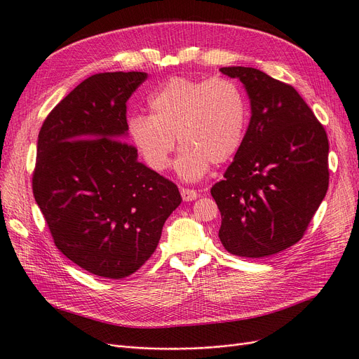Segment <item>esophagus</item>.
I'll return each mask as SVG.
<instances>
[{
	"label": "esophagus",
	"mask_w": 359,
	"mask_h": 359,
	"mask_svg": "<svg viewBox=\"0 0 359 359\" xmlns=\"http://www.w3.org/2000/svg\"><path fill=\"white\" fill-rule=\"evenodd\" d=\"M180 194H182L183 201H194L198 198V192L194 189H188V188H182Z\"/></svg>",
	"instance_id": "1"
}]
</instances>
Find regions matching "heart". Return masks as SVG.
<instances>
[{
	"instance_id": "1",
	"label": "heart",
	"mask_w": 359,
	"mask_h": 359,
	"mask_svg": "<svg viewBox=\"0 0 359 359\" xmlns=\"http://www.w3.org/2000/svg\"><path fill=\"white\" fill-rule=\"evenodd\" d=\"M148 106L151 115L128 119V136L154 171L170 167L176 137L182 148L176 171L183 180L201 179L210 164L229 161L241 148L247 104L231 79L175 76L154 93Z\"/></svg>"
}]
</instances>
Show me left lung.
I'll return each instance as SVG.
<instances>
[{"label": "left lung", "instance_id": "1", "mask_svg": "<svg viewBox=\"0 0 359 359\" xmlns=\"http://www.w3.org/2000/svg\"><path fill=\"white\" fill-rule=\"evenodd\" d=\"M220 72L243 83L251 118L223 180L211 188L219 238L231 255L272 256L300 241L327 194V133L291 86L244 66Z\"/></svg>", "mask_w": 359, "mask_h": 359}]
</instances>
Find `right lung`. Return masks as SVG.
Listing matches in <instances>:
<instances>
[{
    "instance_id": "obj_1",
    "label": "right lung",
    "mask_w": 359,
    "mask_h": 359,
    "mask_svg": "<svg viewBox=\"0 0 359 359\" xmlns=\"http://www.w3.org/2000/svg\"><path fill=\"white\" fill-rule=\"evenodd\" d=\"M146 72H103L76 86L39 130L35 201L62 253L109 280L136 272L155 251L177 187L137 161L127 100Z\"/></svg>"
}]
</instances>
